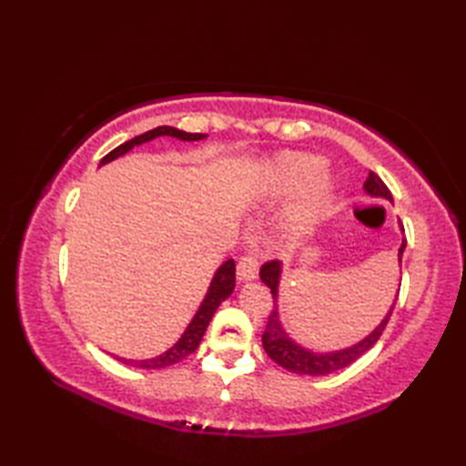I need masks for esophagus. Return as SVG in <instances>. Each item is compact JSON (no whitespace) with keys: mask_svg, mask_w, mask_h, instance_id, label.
Segmentation results:
<instances>
[{"mask_svg":"<svg viewBox=\"0 0 466 466\" xmlns=\"http://www.w3.org/2000/svg\"><path fill=\"white\" fill-rule=\"evenodd\" d=\"M236 274H238L240 282L254 280L258 276V256L254 252H246L244 256H240L238 266H236Z\"/></svg>","mask_w":466,"mask_h":466,"instance_id":"1","label":"esophagus"}]
</instances>
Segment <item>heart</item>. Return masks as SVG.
Instances as JSON below:
<instances>
[{
    "label": "heart",
    "mask_w": 466,
    "mask_h": 466,
    "mask_svg": "<svg viewBox=\"0 0 466 466\" xmlns=\"http://www.w3.org/2000/svg\"><path fill=\"white\" fill-rule=\"evenodd\" d=\"M320 160L312 154L289 152L276 157L272 166L274 184L282 192L299 190L302 184L310 180V176L319 170ZM332 184L324 174L312 177V182L306 190L302 202L294 208L290 214V228L294 232H304L319 220L330 204Z\"/></svg>",
    "instance_id": "heart-1"
}]
</instances>
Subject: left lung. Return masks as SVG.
I'll list each match as a JSON object with an SVG mask.
<instances>
[{
    "label": "left lung",
    "mask_w": 466,
    "mask_h": 466,
    "mask_svg": "<svg viewBox=\"0 0 466 466\" xmlns=\"http://www.w3.org/2000/svg\"><path fill=\"white\" fill-rule=\"evenodd\" d=\"M364 192L369 194V196L384 198V200L392 202L390 190H389V187H386V184L374 172H369V177H366V182H364ZM404 248H407V240H402L400 248H399V262L400 264H402V252H404ZM280 274H282V262L270 260V262L262 264L260 279L270 289L274 302L279 300ZM397 300H399V294H397V299H394L390 310L386 312V316L380 320V324L376 326V329L369 336H366V339H362L360 342L349 346V349H344V350L322 352V354L320 352H312L309 349H304V346L296 344L290 339V336L284 332V326H282V322L279 319V306L274 304V310L270 312L268 324H266V330L262 334L264 350H266V354H268L276 364H280L282 369L290 370V372H296V374L319 376V374L336 372V370L344 369V366L352 364L356 359H360V356L366 350H370L372 346L379 342L380 334L386 329V324H389V319H390V314L394 310V304H397Z\"/></svg>",
    "instance_id": "left-lung-1"
}]
</instances>
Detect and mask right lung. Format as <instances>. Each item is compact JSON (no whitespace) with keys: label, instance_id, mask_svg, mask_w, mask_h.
Here are the masks:
<instances>
[{"label":"right lung","instance_id":"right-lung-1","mask_svg":"<svg viewBox=\"0 0 466 466\" xmlns=\"http://www.w3.org/2000/svg\"><path fill=\"white\" fill-rule=\"evenodd\" d=\"M157 136H172V137H177V140H184V142H196V140H204L206 137V134H190V132L176 130V127H172V126H157V127H154V130L144 132L140 136L132 137V140L124 142L122 146H117L116 150H112L110 154L102 157L100 166L116 160V157L124 156L126 152H130L134 146H140L144 142L154 140V137H157ZM234 286H236V264H234V260H226L220 268L216 270L214 279L210 282V289H208L200 309H198V312L194 314L192 322L187 324V329L180 336V340H177L172 349H167L164 354L156 356V359H147V360H127V359H117V360H122L124 364H130V366H137V369H150V370L166 369V366H172L176 362L184 360L187 354H192L198 349V344H200L202 336L208 329V324H210L216 309L228 299V296L232 294Z\"/></svg>","mask_w":466,"mask_h":466}]
</instances>
